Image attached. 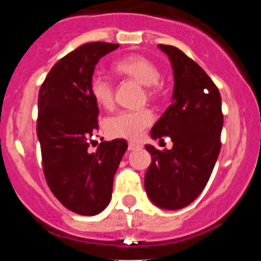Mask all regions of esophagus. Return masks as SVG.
I'll return each mask as SVG.
<instances>
[{
	"label": "esophagus",
	"instance_id": "34e87169",
	"mask_svg": "<svg viewBox=\"0 0 261 261\" xmlns=\"http://www.w3.org/2000/svg\"><path fill=\"white\" fill-rule=\"evenodd\" d=\"M128 149L129 150H137V149H141V145L136 144V142H129Z\"/></svg>",
	"mask_w": 261,
	"mask_h": 261
}]
</instances>
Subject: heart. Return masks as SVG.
I'll return each instance as SVG.
<instances>
[{
  "label": "heart",
  "mask_w": 261,
  "mask_h": 261,
  "mask_svg": "<svg viewBox=\"0 0 261 261\" xmlns=\"http://www.w3.org/2000/svg\"><path fill=\"white\" fill-rule=\"evenodd\" d=\"M117 74L133 78L144 85L149 96H155L158 93V81L161 71L151 60L141 55H133L121 59L114 65ZM90 95L94 102L102 108H110L114 103V87L107 78L94 75L90 81ZM154 116L150 110L120 111L105 121V130L111 137L138 140L144 135L145 129L153 123Z\"/></svg>",
  "instance_id": "heart-1"
}]
</instances>
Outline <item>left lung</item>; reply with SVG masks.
Returning a JSON list of instances; mask_svg holds the SVG:
<instances>
[{
    "label": "left lung",
    "instance_id": "8db88e82",
    "mask_svg": "<svg viewBox=\"0 0 261 261\" xmlns=\"http://www.w3.org/2000/svg\"><path fill=\"white\" fill-rule=\"evenodd\" d=\"M174 73L172 103L151 128V137L171 138L172 149L145 145L151 163L145 191L153 204L176 211L202 192L221 150L223 115L220 91L199 64L172 45L159 44Z\"/></svg>",
    "mask_w": 261,
    "mask_h": 261
}]
</instances>
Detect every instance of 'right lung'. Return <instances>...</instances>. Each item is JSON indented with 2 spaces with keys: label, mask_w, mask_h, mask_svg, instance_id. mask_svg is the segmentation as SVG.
Wrapping results in <instances>:
<instances>
[{
  "label": "right lung",
  "mask_w": 261,
  "mask_h": 261,
  "mask_svg": "<svg viewBox=\"0 0 261 261\" xmlns=\"http://www.w3.org/2000/svg\"><path fill=\"white\" fill-rule=\"evenodd\" d=\"M119 44L87 43L56 62L39 90L38 133L43 171L49 190L65 208L95 216L107 208L114 176L128 149L123 138L99 144L91 153L98 129V105L90 81L98 61Z\"/></svg>",
  "instance_id": "obj_1"
}]
</instances>
